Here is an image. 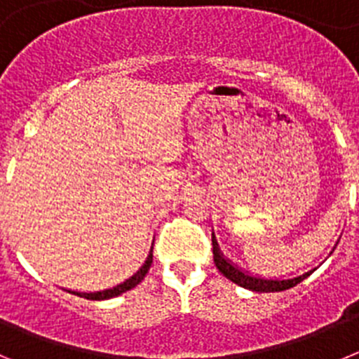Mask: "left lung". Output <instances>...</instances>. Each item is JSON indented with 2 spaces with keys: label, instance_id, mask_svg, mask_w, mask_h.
I'll return each instance as SVG.
<instances>
[{
  "label": "left lung",
  "instance_id": "left-lung-1",
  "mask_svg": "<svg viewBox=\"0 0 359 359\" xmlns=\"http://www.w3.org/2000/svg\"><path fill=\"white\" fill-rule=\"evenodd\" d=\"M212 246H214V262L217 266V269L228 280L236 282L237 286L246 287V290L259 291V293H275V291H284L290 290V287L297 286L298 282H302L304 278L309 277L315 269H311L307 273L298 275V277L293 278H261V277H253V275L246 273L243 269L237 268L236 264H231L228 259H224V255L221 253L217 246V241H215L214 233H212Z\"/></svg>",
  "mask_w": 359,
  "mask_h": 359
}]
</instances>
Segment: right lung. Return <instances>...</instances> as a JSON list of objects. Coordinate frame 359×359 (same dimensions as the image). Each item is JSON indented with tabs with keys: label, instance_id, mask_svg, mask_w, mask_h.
<instances>
[{
	"label": "right lung",
	"instance_id": "right-lung-1",
	"mask_svg": "<svg viewBox=\"0 0 359 359\" xmlns=\"http://www.w3.org/2000/svg\"><path fill=\"white\" fill-rule=\"evenodd\" d=\"M151 264H152V248H151V253L147 255V261L144 262V266H142V268L138 269V271H136L133 277H129L128 280H123L122 284H116L115 287H109V290L95 291V293H82V291H72V290H68V293L77 294V297H82V298H88V300H107V298L118 297V294L126 293V291H129V290H133L135 286H138V284L144 280L145 275H147Z\"/></svg>",
	"mask_w": 359,
	"mask_h": 359
}]
</instances>
